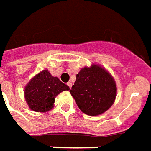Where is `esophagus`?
Wrapping results in <instances>:
<instances>
[{"label":"esophagus","mask_w":151,"mask_h":151,"mask_svg":"<svg viewBox=\"0 0 151 151\" xmlns=\"http://www.w3.org/2000/svg\"><path fill=\"white\" fill-rule=\"evenodd\" d=\"M67 86L70 87V89H71V87H72V83H71V82H68V83H67Z\"/></svg>","instance_id":"esophagus-1"}]
</instances>
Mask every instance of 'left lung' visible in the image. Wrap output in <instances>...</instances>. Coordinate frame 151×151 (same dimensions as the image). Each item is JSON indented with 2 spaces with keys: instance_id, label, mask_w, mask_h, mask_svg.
Wrapping results in <instances>:
<instances>
[{
  "instance_id": "left-lung-1",
  "label": "left lung",
  "mask_w": 151,
  "mask_h": 151,
  "mask_svg": "<svg viewBox=\"0 0 151 151\" xmlns=\"http://www.w3.org/2000/svg\"><path fill=\"white\" fill-rule=\"evenodd\" d=\"M79 109L90 116H97L109 110L116 98L114 79L99 65L84 67L76 75L70 90Z\"/></svg>"
}]
</instances>
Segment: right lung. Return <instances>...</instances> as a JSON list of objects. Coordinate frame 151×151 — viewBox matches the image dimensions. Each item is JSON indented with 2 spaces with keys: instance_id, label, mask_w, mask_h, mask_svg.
I'll return each mask as SVG.
<instances>
[{
  "instance_id": "right-lung-1",
  "label": "right lung",
  "mask_w": 151,
  "mask_h": 151,
  "mask_svg": "<svg viewBox=\"0 0 151 151\" xmlns=\"http://www.w3.org/2000/svg\"><path fill=\"white\" fill-rule=\"evenodd\" d=\"M70 87L44 70L33 77L24 87V98L35 112L45 113L53 107L56 96Z\"/></svg>"
}]
</instances>
